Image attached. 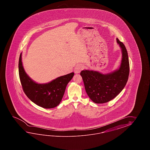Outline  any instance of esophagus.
<instances>
[{"mask_svg": "<svg viewBox=\"0 0 150 150\" xmlns=\"http://www.w3.org/2000/svg\"><path fill=\"white\" fill-rule=\"evenodd\" d=\"M82 70H83V66H82V65L78 64L74 68V71L75 74H79Z\"/></svg>", "mask_w": 150, "mask_h": 150, "instance_id": "34e87169", "label": "esophagus"}]
</instances>
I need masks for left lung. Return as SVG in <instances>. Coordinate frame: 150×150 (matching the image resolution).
<instances>
[{
	"instance_id": "1",
	"label": "left lung",
	"mask_w": 150,
	"mask_h": 150,
	"mask_svg": "<svg viewBox=\"0 0 150 150\" xmlns=\"http://www.w3.org/2000/svg\"><path fill=\"white\" fill-rule=\"evenodd\" d=\"M116 41L122 52L121 64L118 70L108 74L87 70L80 72L86 93L96 103H104L114 99L127 83L130 70L127 50L118 38Z\"/></svg>"
}]
</instances>
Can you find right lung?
<instances>
[{
  "instance_id": "add662e5",
  "label": "right lung",
  "mask_w": 150,
  "mask_h": 150,
  "mask_svg": "<svg viewBox=\"0 0 150 150\" xmlns=\"http://www.w3.org/2000/svg\"><path fill=\"white\" fill-rule=\"evenodd\" d=\"M21 53L19 61L20 80L25 95L32 102L44 108H52L61 102L67 83L74 76V72L58 77L50 83H38L25 73L23 69Z\"/></svg>"
}]
</instances>
